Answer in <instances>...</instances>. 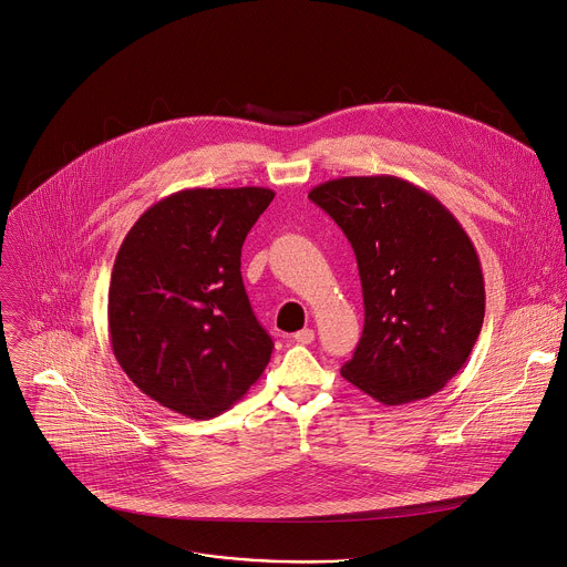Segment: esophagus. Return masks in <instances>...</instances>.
Returning <instances> with one entry per match:
<instances>
[{
  "instance_id": "obj_1",
  "label": "esophagus",
  "mask_w": 567,
  "mask_h": 567,
  "mask_svg": "<svg viewBox=\"0 0 567 567\" xmlns=\"http://www.w3.org/2000/svg\"><path fill=\"white\" fill-rule=\"evenodd\" d=\"M313 338H316L313 329H300L298 333H293V340H296V342H300V344H311V342H313Z\"/></svg>"
}]
</instances>
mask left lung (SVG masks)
Returning a JSON list of instances; mask_svg holds the SVG:
<instances>
[{
	"instance_id": "1",
	"label": "left lung",
	"mask_w": 567,
	"mask_h": 567,
	"mask_svg": "<svg viewBox=\"0 0 567 567\" xmlns=\"http://www.w3.org/2000/svg\"><path fill=\"white\" fill-rule=\"evenodd\" d=\"M353 247L364 327L342 379L383 405L441 392L465 364L485 316L476 249L425 188L396 175H353L313 186Z\"/></svg>"
}]
</instances>
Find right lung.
I'll return each instance as SVG.
<instances>
[{"instance_id": "obj_1", "label": "right lung", "mask_w": 567, "mask_h": 567, "mask_svg": "<svg viewBox=\"0 0 567 567\" xmlns=\"http://www.w3.org/2000/svg\"><path fill=\"white\" fill-rule=\"evenodd\" d=\"M271 188H184L146 209L111 274L113 353L142 394L207 421L236 405L271 358L240 254Z\"/></svg>"}]
</instances>
